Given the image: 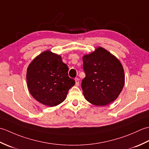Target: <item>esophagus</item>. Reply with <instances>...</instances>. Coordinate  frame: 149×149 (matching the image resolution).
Listing matches in <instances>:
<instances>
[{
    "label": "esophagus",
    "mask_w": 149,
    "mask_h": 149,
    "mask_svg": "<svg viewBox=\"0 0 149 149\" xmlns=\"http://www.w3.org/2000/svg\"><path fill=\"white\" fill-rule=\"evenodd\" d=\"M75 86H79V79L78 78H75Z\"/></svg>",
    "instance_id": "34e87169"
}]
</instances>
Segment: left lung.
<instances>
[{"label": "left lung", "mask_w": 149, "mask_h": 149, "mask_svg": "<svg viewBox=\"0 0 149 149\" xmlns=\"http://www.w3.org/2000/svg\"><path fill=\"white\" fill-rule=\"evenodd\" d=\"M86 76L81 87L88 102L106 106L118 97L125 83L124 71L119 60L102 47L83 58Z\"/></svg>", "instance_id": "1"}]
</instances>
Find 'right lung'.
Returning a JSON list of instances; mask_svg holds the SVG:
<instances>
[{
  "label": "right lung",
  "instance_id": "right-lung-1",
  "mask_svg": "<svg viewBox=\"0 0 149 149\" xmlns=\"http://www.w3.org/2000/svg\"><path fill=\"white\" fill-rule=\"evenodd\" d=\"M68 71L60 56L49 50L40 54L27 68V83L31 95L48 106L61 104L75 83Z\"/></svg>",
  "mask_w": 149,
  "mask_h": 149
}]
</instances>
